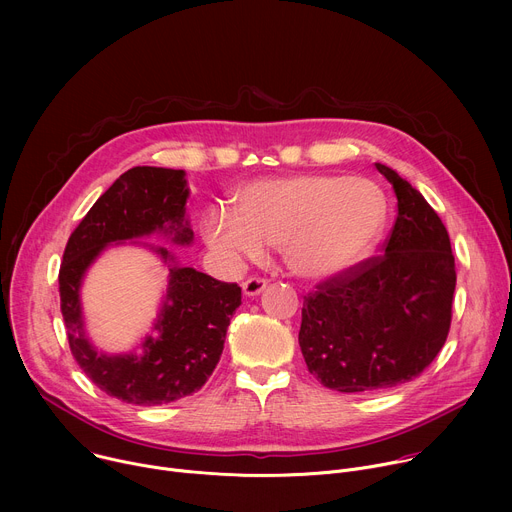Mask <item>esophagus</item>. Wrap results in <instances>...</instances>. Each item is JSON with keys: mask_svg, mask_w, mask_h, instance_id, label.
<instances>
[{"mask_svg": "<svg viewBox=\"0 0 512 512\" xmlns=\"http://www.w3.org/2000/svg\"><path fill=\"white\" fill-rule=\"evenodd\" d=\"M265 287H267V281L263 277H249L247 281H243V296L245 298H255V296L261 294Z\"/></svg>", "mask_w": 512, "mask_h": 512, "instance_id": "obj_1", "label": "esophagus"}]
</instances>
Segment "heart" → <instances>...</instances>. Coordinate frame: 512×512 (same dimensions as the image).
<instances>
[{
	"mask_svg": "<svg viewBox=\"0 0 512 512\" xmlns=\"http://www.w3.org/2000/svg\"><path fill=\"white\" fill-rule=\"evenodd\" d=\"M237 216L212 208L206 245L231 265L281 247L291 273L310 281L346 275L367 259L387 221V198L367 178L291 174L263 178L237 194Z\"/></svg>",
	"mask_w": 512,
	"mask_h": 512,
	"instance_id": "heart-1",
	"label": "heart"
}]
</instances>
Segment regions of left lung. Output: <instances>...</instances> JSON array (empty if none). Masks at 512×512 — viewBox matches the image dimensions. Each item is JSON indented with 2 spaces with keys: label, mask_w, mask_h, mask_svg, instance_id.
<instances>
[{
  "label": "left lung",
  "mask_w": 512,
  "mask_h": 512,
  "mask_svg": "<svg viewBox=\"0 0 512 512\" xmlns=\"http://www.w3.org/2000/svg\"><path fill=\"white\" fill-rule=\"evenodd\" d=\"M375 166L397 196L385 255L328 279L302 308L308 369L340 393L391 389L419 377L452 322L456 267L442 218L395 170Z\"/></svg>",
  "instance_id": "8db88e82"
}]
</instances>
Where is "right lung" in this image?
<instances>
[{
    "mask_svg": "<svg viewBox=\"0 0 512 512\" xmlns=\"http://www.w3.org/2000/svg\"><path fill=\"white\" fill-rule=\"evenodd\" d=\"M184 170L135 166L121 174L70 235L60 265V310L68 344L85 375L107 395L133 405H166L198 391L221 358L241 306L237 283L216 281L178 263L166 247L137 241L162 235L192 245ZM145 246L169 265V287L152 335L129 353L97 351L84 328L80 287L88 267L113 244Z\"/></svg>",
    "mask_w": 512,
    "mask_h": 512,
    "instance_id": "1",
    "label": "right lung"
}]
</instances>
